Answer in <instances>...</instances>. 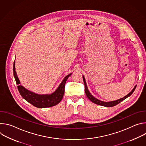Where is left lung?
Here are the masks:
<instances>
[{"mask_svg":"<svg viewBox=\"0 0 146 146\" xmlns=\"http://www.w3.org/2000/svg\"><path fill=\"white\" fill-rule=\"evenodd\" d=\"M83 77V81H84V86H85V92H86V94L87 95V96L88 97V98L93 103L96 104V105H100V106H106V107H113V106H114L117 105H118V103H119L123 101L124 99H125L126 98H127L128 96H129L130 95H131L132 94V93L134 92L136 86L135 87V88L133 89V90L129 93L128 94L127 96H124L123 98H121V99H118L117 100H115V101H113V102H102V101H100L98 99H97L96 98H94L90 93V92L88 91V88H87V84H86V80H85V78H84V77L82 76Z\"/></svg>","mask_w":146,"mask_h":146,"instance_id":"1","label":"left lung"}]
</instances>
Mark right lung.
I'll use <instances>...</instances> for the list:
<instances>
[{
  "label": "right lung",
  "mask_w": 146,
  "mask_h": 146,
  "mask_svg": "<svg viewBox=\"0 0 146 146\" xmlns=\"http://www.w3.org/2000/svg\"><path fill=\"white\" fill-rule=\"evenodd\" d=\"M13 74L16 84H18L17 88L21 95L33 106L38 108H50L58 104L63 98L66 80L72 74H69L65 77L59 87L53 94L51 95H38L27 90L24 87L19 85L20 82L15 70V61L13 64Z\"/></svg>",
  "instance_id": "obj_1"
}]
</instances>
